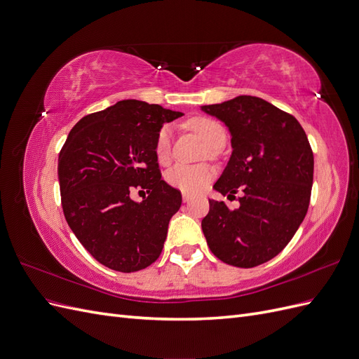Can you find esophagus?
I'll list each match as a JSON object with an SVG mask.
<instances>
[{
  "label": "esophagus",
  "mask_w": 359,
  "mask_h": 359,
  "mask_svg": "<svg viewBox=\"0 0 359 359\" xmlns=\"http://www.w3.org/2000/svg\"><path fill=\"white\" fill-rule=\"evenodd\" d=\"M191 194H189V193H182V201L184 202H190L191 201Z\"/></svg>",
  "instance_id": "1"
}]
</instances>
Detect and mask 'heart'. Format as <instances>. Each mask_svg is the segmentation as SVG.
Wrapping results in <instances>:
<instances>
[{
  "instance_id": "heart-1",
  "label": "heart",
  "mask_w": 359,
  "mask_h": 359,
  "mask_svg": "<svg viewBox=\"0 0 359 359\" xmlns=\"http://www.w3.org/2000/svg\"><path fill=\"white\" fill-rule=\"evenodd\" d=\"M187 126L194 130L210 148L215 149L224 144L226 140V130L224 127L208 116H196L189 119ZM170 128L168 126L161 127L156 136L154 144V153L156 158L161 165H166L170 160ZM214 175V170L208 165H199V166H186V165H177L170 168L166 172V182L170 187L178 189L184 193H198L201 191L206 184L211 181Z\"/></svg>"
}]
</instances>
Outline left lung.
I'll list each match as a JSON object with an SVG mask.
<instances>
[{
    "label": "left lung",
    "mask_w": 359,
    "mask_h": 359,
    "mask_svg": "<svg viewBox=\"0 0 359 359\" xmlns=\"http://www.w3.org/2000/svg\"><path fill=\"white\" fill-rule=\"evenodd\" d=\"M202 111L232 135L231 160L214 189L229 199L243 193L236 210L210 201L202 220L206 243L227 265L265 264L289 244L309 210L314 158L307 135L295 116L253 95Z\"/></svg>",
    "instance_id": "1"
}]
</instances>
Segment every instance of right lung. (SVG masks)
<instances>
[{
  "label": "right lung",
  "mask_w": 359,
  "mask_h": 359,
  "mask_svg": "<svg viewBox=\"0 0 359 359\" xmlns=\"http://www.w3.org/2000/svg\"><path fill=\"white\" fill-rule=\"evenodd\" d=\"M181 112L160 104L123 100L83 116L58 157L64 217L79 243L99 262L135 273L158 259L180 190L161 180L156 136ZM147 189L142 203L129 198Z\"/></svg>",
  "instance_id": "right-lung-1"
}]
</instances>
